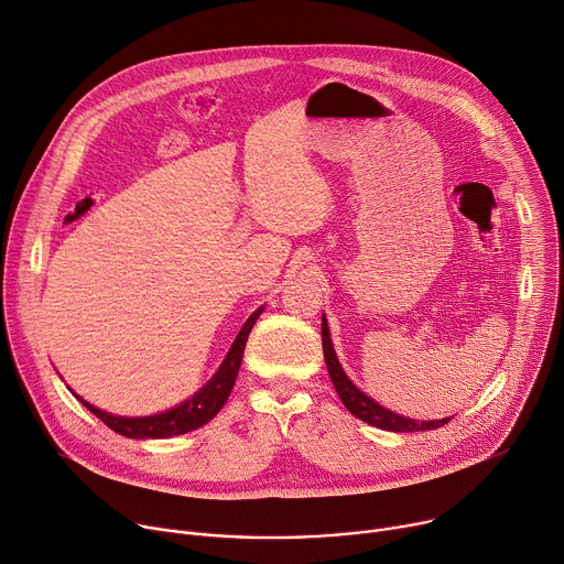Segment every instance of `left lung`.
<instances>
[{
	"mask_svg": "<svg viewBox=\"0 0 564 564\" xmlns=\"http://www.w3.org/2000/svg\"><path fill=\"white\" fill-rule=\"evenodd\" d=\"M322 344H324V360L333 380V387L337 391V395L341 398L344 406L352 416H357L360 421L387 430V432H423V430H436L443 427L449 419H441V421H414V419H404L400 414L389 412V409L380 406L376 400H371L367 393H362L357 389L348 376L344 373L339 360H337V352L333 348L330 341V333H328V322L326 317H322Z\"/></svg>",
	"mask_w": 564,
	"mask_h": 564,
	"instance_id": "left-lung-1",
	"label": "left lung"
}]
</instances>
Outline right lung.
Segmentation results:
<instances>
[{
  "label": "right lung",
  "instance_id": "add662e5",
  "mask_svg": "<svg viewBox=\"0 0 564 564\" xmlns=\"http://www.w3.org/2000/svg\"><path fill=\"white\" fill-rule=\"evenodd\" d=\"M263 308L256 311L247 322L245 326L240 328L236 341L231 344L225 362L220 365V369L216 371V376L204 384L195 395H191L188 400H184L182 404L169 409V412H162V414H152V416H141V419H128V416H115V414H108L104 412V409H98L94 404H89L87 400H83L80 395H76L89 412L104 421L110 430H115L117 434L121 436H128V438H171V436H177V434H186V432H193L202 425H207L220 409L225 406L234 384H236V378H238V369H240V362H242V352H245V344H247V337L256 324V319L261 317Z\"/></svg>",
  "mask_w": 564,
  "mask_h": 564
}]
</instances>
